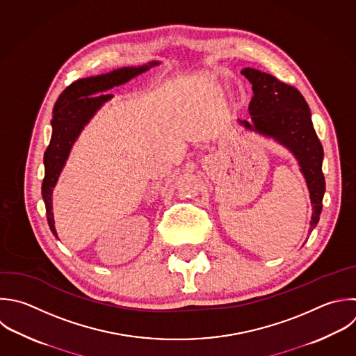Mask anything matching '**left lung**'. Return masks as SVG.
Instances as JSON below:
<instances>
[{"mask_svg":"<svg viewBox=\"0 0 356 356\" xmlns=\"http://www.w3.org/2000/svg\"><path fill=\"white\" fill-rule=\"evenodd\" d=\"M242 74L252 83L253 97L249 113L253 125L242 124L286 146L296 160L307 182L313 206L310 229L318 222L325 181L321 171L323 146L314 132L310 110L303 96L292 86L257 70L245 68Z\"/></svg>","mask_w":356,"mask_h":356,"instance_id":"8db88e82","label":"left lung"}]
</instances>
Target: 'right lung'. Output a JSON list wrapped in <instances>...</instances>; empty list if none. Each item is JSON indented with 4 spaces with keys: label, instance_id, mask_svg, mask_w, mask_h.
<instances>
[{
    "label": "right lung",
    "instance_id": "obj_1",
    "mask_svg": "<svg viewBox=\"0 0 356 356\" xmlns=\"http://www.w3.org/2000/svg\"><path fill=\"white\" fill-rule=\"evenodd\" d=\"M153 65H157V63L138 68H121L106 75L79 79L60 95L53 110V135L44 153V179L42 185L47 221L56 238H58V235L51 211V193L74 142L95 113L113 97L111 95H106V90L128 82Z\"/></svg>",
    "mask_w": 356,
    "mask_h": 356
}]
</instances>
